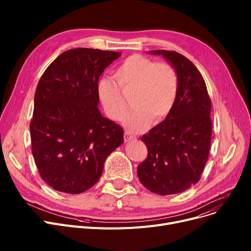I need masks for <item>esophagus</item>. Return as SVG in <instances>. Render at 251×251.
Listing matches in <instances>:
<instances>
[{
    "instance_id": "obj_1",
    "label": "esophagus",
    "mask_w": 251,
    "mask_h": 251,
    "mask_svg": "<svg viewBox=\"0 0 251 251\" xmlns=\"http://www.w3.org/2000/svg\"><path fill=\"white\" fill-rule=\"evenodd\" d=\"M134 139H136L135 136H132V135H130L128 132H125V134H124V140H125L126 142L132 141V140H134Z\"/></svg>"
}]
</instances>
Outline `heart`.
I'll return each instance as SVG.
<instances>
[{
	"label": "heart",
	"mask_w": 251,
	"mask_h": 251,
	"mask_svg": "<svg viewBox=\"0 0 251 251\" xmlns=\"http://www.w3.org/2000/svg\"><path fill=\"white\" fill-rule=\"evenodd\" d=\"M117 83L110 78H100L97 95L104 113L114 121H120L127 111L122 90L134 88V112L124 120L131 131L146 128L149 123L159 124L172 111L179 81L176 71L167 63H154L142 55L126 58L114 71Z\"/></svg>",
	"instance_id": "1"
}]
</instances>
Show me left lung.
Segmentation results:
<instances>
[{
    "label": "left lung",
    "mask_w": 251,
    "mask_h": 251,
    "mask_svg": "<svg viewBox=\"0 0 251 251\" xmlns=\"http://www.w3.org/2000/svg\"><path fill=\"white\" fill-rule=\"evenodd\" d=\"M149 52L171 64L179 87L171 113L141 137L148 157L138 166L137 175L142 185L153 193L176 194L201 179L212 140V102L203 77L186 57L167 50Z\"/></svg>",
    "instance_id": "8db88e82"
}]
</instances>
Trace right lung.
I'll return each instance as SVG.
<instances>
[{
	"label": "right lung",
	"instance_id": "add662e5",
	"mask_svg": "<svg viewBox=\"0 0 251 251\" xmlns=\"http://www.w3.org/2000/svg\"><path fill=\"white\" fill-rule=\"evenodd\" d=\"M120 56L72 49L39 79L30 122L32 154L42 178L55 190L78 194L94 186L105 159L124 141L123 129L99 110L97 95L100 76Z\"/></svg>",
	"mask_w": 251,
	"mask_h": 251
}]
</instances>
